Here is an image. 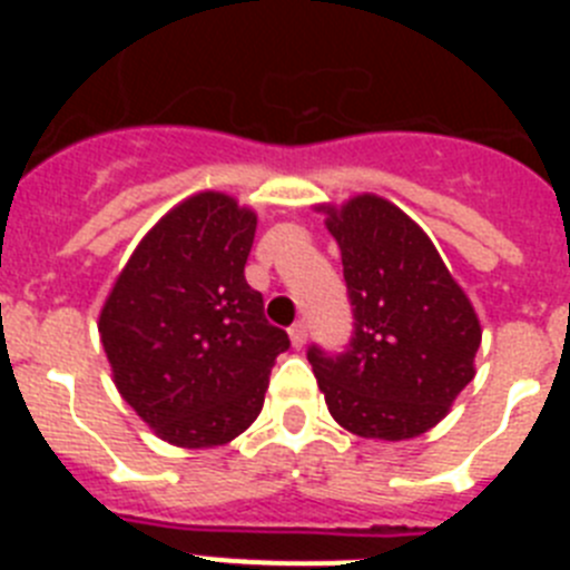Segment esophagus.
Segmentation results:
<instances>
[{
	"label": "esophagus",
	"instance_id": "1",
	"mask_svg": "<svg viewBox=\"0 0 570 570\" xmlns=\"http://www.w3.org/2000/svg\"><path fill=\"white\" fill-rule=\"evenodd\" d=\"M288 334H291V342H294V347H302L305 342H308V325H305V322H294Z\"/></svg>",
	"mask_w": 570,
	"mask_h": 570
}]
</instances>
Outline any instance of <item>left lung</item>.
<instances>
[{
	"label": "left lung",
	"instance_id": "left-lung-1",
	"mask_svg": "<svg viewBox=\"0 0 570 570\" xmlns=\"http://www.w3.org/2000/svg\"><path fill=\"white\" fill-rule=\"evenodd\" d=\"M328 216L354 311L342 354L308 347L331 416L365 440L425 434L473 380L480 320L434 242L396 205L365 194Z\"/></svg>",
	"mask_w": 570,
	"mask_h": 570
}]
</instances>
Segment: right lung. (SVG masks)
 <instances>
[{
	"label": "right lung",
	"instance_id": "right-lung-1",
	"mask_svg": "<svg viewBox=\"0 0 570 570\" xmlns=\"http://www.w3.org/2000/svg\"><path fill=\"white\" fill-rule=\"evenodd\" d=\"M254 234L256 216L230 196H190L139 242L99 316L122 400L179 448L239 436L291 347L245 282Z\"/></svg>",
	"mask_w": 570,
	"mask_h": 570
}]
</instances>
